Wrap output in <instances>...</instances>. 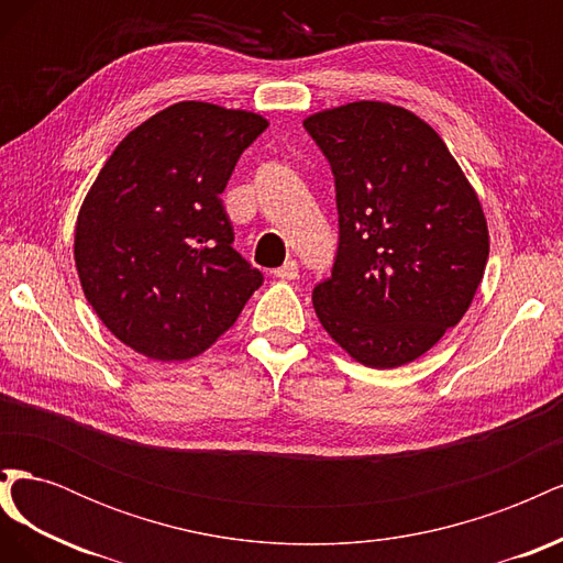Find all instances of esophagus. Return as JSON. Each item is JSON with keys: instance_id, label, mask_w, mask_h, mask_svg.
<instances>
[{"instance_id": "1", "label": "esophagus", "mask_w": 563, "mask_h": 563, "mask_svg": "<svg viewBox=\"0 0 563 563\" xmlns=\"http://www.w3.org/2000/svg\"><path fill=\"white\" fill-rule=\"evenodd\" d=\"M275 277L284 279V282H291L298 277V263L296 261H286L282 267L275 269Z\"/></svg>"}]
</instances>
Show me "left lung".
Listing matches in <instances>:
<instances>
[{
    "label": "left lung",
    "instance_id": "1",
    "mask_svg": "<svg viewBox=\"0 0 563 563\" xmlns=\"http://www.w3.org/2000/svg\"><path fill=\"white\" fill-rule=\"evenodd\" d=\"M302 126L335 178L338 253L312 291L321 327L364 366L413 362L463 319L482 284L488 228L479 197L411 110L356 100Z\"/></svg>",
    "mask_w": 563,
    "mask_h": 563
}]
</instances>
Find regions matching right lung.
Listing matches in <instances>:
<instances>
[{
	"label": "right lung",
	"instance_id": "right-lung-1",
	"mask_svg": "<svg viewBox=\"0 0 563 563\" xmlns=\"http://www.w3.org/2000/svg\"><path fill=\"white\" fill-rule=\"evenodd\" d=\"M265 129L255 112L183 100L135 126L84 197L75 228L84 296L147 360L209 350L263 284L232 249L220 195Z\"/></svg>",
	"mask_w": 563,
	"mask_h": 563
}]
</instances>
